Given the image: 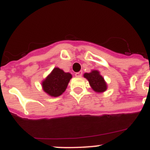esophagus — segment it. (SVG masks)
Wrapping results in <instances>:
<instances>
[{"label":"esophagus","instance_id":"obj_1","mask_svg":"<svg viewBox=\"0 0 150 150\" xmlns=\"http://www.w3.org/2000/svg\"><path fill=\"white\" fill-rule=\"evenodd\" d=\"M75 76H77V77H81L83 76V72L82 71H79V72H77L75 74Z\"/></svg>","mask_w":150,"mask_h":150}]
</instances>
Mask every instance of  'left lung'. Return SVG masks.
<instances>
[{
    "mask_svg": "<svg viewBox=\"0 0 150 150\" xmlns=\"http://www.w3.org/2000/svg\"><path fill=\"white\" fill-rule=\"evenodd\" d=\"M84 77L89 82L90 86L97 92H103L107 89V84L104 78L100 75L98 71H92L91 73H86Z\"/></svg>",
    "mask_w": 150,
    "mask_h": 150,
    "instance_id": "obj_1",
    "label": "left lung"
}]
</instances>
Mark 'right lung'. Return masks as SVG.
I'll use <instances>...</instances> for the list:
<instances>
[{"mask_svg": "<svg viewBox=\"0 0 150 150\" xmlns=\"http://www.w3.org/2000/svg\"><path fill=\"white\" fill-rule=\"evenodd\" d=\"M72 75L55 67L42 83L45 92L52 97H58L65 91Z\"/></svg>", "mask_w": 150, "mask_h": 150, "instance_id": "obj_1", "label": "right lung"}]
</instances>
